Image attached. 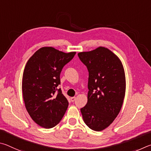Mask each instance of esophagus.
Segmentation results:
<instances>
[{
    "label": "esophagus",
    "instance_id": "1",
    "mask_svg": "<svg viewBox=\"0 0 151 151\" xmlns=\"http://www.w3.org/2000/svg\"><path fill=\"white\" fill-rule=\"evenodd\" d=\"M70 100H71V102H73V101H75V100H76V97H71V98H70Z\"/></svg>",
    "mask_w": 151,
    "mask_h": 151
}]
</instances>
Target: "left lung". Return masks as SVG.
<instances>
[{"instance_id": "1", "label": "left lung", "mask_w": 151, "mask_h": 151, "mask_svg": "<svg viewBox=\"0 0 151 151\" xmlns=\"http://www.w3.org/2000/svg\"><path fill=\"white\" fill-rule=\"evenodd\" d=\"M78 55L89 71L88 103L81 109L83 119L92 130L101 131L113 122L122 107L125 71L119 58L107 47Z\"/></svg>"}]
</instances>
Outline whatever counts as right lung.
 <instances>
[{
  "mask_svg": "<svg viewBox=\"0 0 151 151\" xmlns=\"http://www.w3.org/2000/svg\"><path fill=\"white\" fill-rule=\"evenodd\" d=\"M76 53L43 47L26 63L22 81L23 99L28 114L42 127L50 129L58 125L68 109V100L57 87L62 68Z\"/></svg>",
  "mask_w": 151,
  "mask_h": 151,
  "instance_id": "1",
  "label": "right lung"
}]
</instances>
